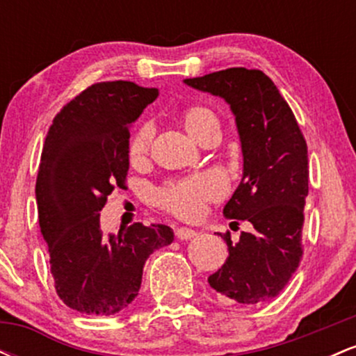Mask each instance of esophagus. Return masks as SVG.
<instances>
[{
    "mask_svg": "<svg viewBox=\"0 0 356 356\" xmlns=\"http://www.w3.org/2000/svg\"><path fill=\"white\" fill-rule=\"evenodd\" d=\"M175 236H177V239L181 241H189V239H194L195 236H197V232L187 229V227H181V229L175 231Z\"/></svg>",
    "mask_w": 356,
    "mask_h": 356,
    "instance_id": "esophagus-1",
    "label": "esophagus"
}]
</instances>
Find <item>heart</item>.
Returning a JSON list of instances; mask_svg holds the SVG:
<instances>
[{"mask_svg": "<svg viewBox=\"0 0 356 356\" xmlns=\"http://www.w3.org/2000/svg\"><path fill=\"white\" fill-rule=\"evenodd\" d=\"M179 124L192 140L201 142L212 132H219V118L206 105H189L179 113ZM150 129H138L129 144V161L132 165H142L149 159ZM224 195V186L214 174H195L165 184L155 194L161 209L184 220H194L204 212L206 204L219 201Z\"/></svg>", "mask_w": 356, "mask_h": 356, "instance_id": "heart-1", "label": "heart"}]
</instances>
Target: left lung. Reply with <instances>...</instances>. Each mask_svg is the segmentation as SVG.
<instances>
[{
	"label": "left lung",
	"instance_id": "1",
	"mask_svg": "<svg viewBox=\"0 0 356 356\" xmlns=\"http://www.w3.org/2000/svg\"><path fill=\"white\" fill-rule=\"evenodd\" d=\"M184 81L231 105L244 172L224 216L249 220L254 227L252 232H241L236 244L229 231L220 234L229 257L207 281L227 303H266L283 291L303 257L308 195V145L303 132L288 102L261 70L227 68Z\"/></svg>",
	"mask_w": 356,
	"mask_h": 356
}]
</instances>
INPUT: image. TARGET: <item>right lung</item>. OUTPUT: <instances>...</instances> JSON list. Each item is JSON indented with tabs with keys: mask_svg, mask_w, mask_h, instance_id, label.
I'll return each mask as SVG.
<instances>
[{
	"mask_svg": "<svg viewBox=\"0 0 356 356\" xmlns=\"http://www.w3.org/2000/svg\"><path fill=\"white\" fill-rule=\"evenodd\" d=\"M157 88L100 81L79 93L53 118L36 175V204L48 244L56 295L68 308L110 316L134 301L144 264L174 232L142 222L102 234L100 211L129 172V138Z\"/></svg>",
	"mask_w": 356,
	"mask_h": 356,
	"instance_id": "obj_1",
	"label": "right lung"
}]
</instances>
